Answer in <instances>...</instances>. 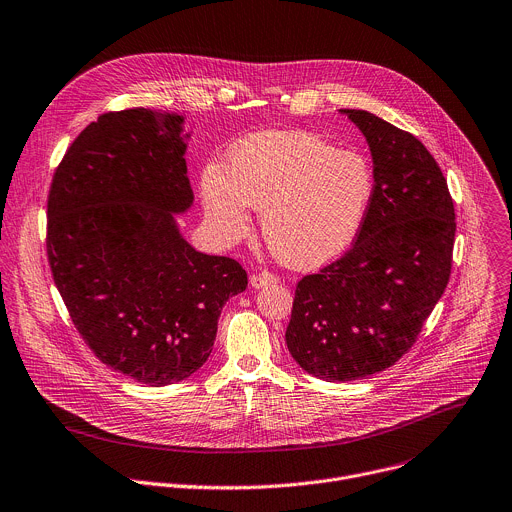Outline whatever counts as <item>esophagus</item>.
<instances>
[{
    "instance_id": "esophagus-1",
    "label": "esophagus",
    "mask_w": 512,
    "mask_h": 512,
    "mask_svg": "<svg viewBox=\"0 0 512 512\" xmlns=\"http://www.w3.org/2000/svg\"><path fill=\"white\" fill-rule=\"evenodd\" d=\"M277 282H280V277L269 273V271H261V273L251 275V286H253L255 290L265 288V286H273V284H277Z\"/></svg>"
}]
</instances>
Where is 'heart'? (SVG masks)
<instances>
[{
  "mask_svg": "<svg viewBox=\"0 0 512 512\" xmlns=\"http://www.w3.org/2000/svg\"><path fill=\"white\" fill-rule=\"evenodd\" d=\"M374 169L355 153L302 130L259 132L228 153L226 173L210 165L200 177L206 216L232 243L249 230V208L261 212L263 237L290 267L310 269L343 255L359 237Z\"/></svg>",
  "mask_w": 512,
  "mask_h": 512,
  "instance_id": "b5f03b06",
  "label": "heart"
}]
</instances>
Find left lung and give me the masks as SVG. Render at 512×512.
<instances>
[{
    "label": "left lung",
    "instance_id": "left-lung-1",
    "mask_svg": "<svg viewBox=\"0 0 512 512\" xmlns=\"http://www.w3.org/2000/svg\"><path fill=\"white\" fill-rule=\"evenodd\" d=\"M374 159V198L353 247L296 286L286 343L327 382H353L394 365L443 296L455 241L447 181L410 132L365 110H341Z\"/></svg>",
    "mask_w": 512,
    "mask_h": 512
}]
</instances>
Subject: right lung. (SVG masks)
<instances>
[{
  "mask_svg": "<svg viewBox=\"0 0 512 512\" xmlns=\"http://www.w3.org/2000/svg\"><path fill=\"white\" fill-rule=\"evenodd\" d=\"M183 122L149 108L102 114L65 153L49 194L46 253L79 335L155 388L196 374L222 306L247 288L235 259L200 253L179 232L175 216L194 204Z\"/></svg>",
  "mask_w": 512,
  "mask_h": 512,
  "instance_id": "add662e5",
  "label": "right lung"
}]
</instances>
